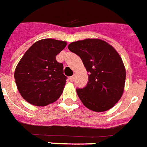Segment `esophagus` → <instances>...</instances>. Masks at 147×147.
<instances>
[{
	"label": "esophagus",
	"mask_w": 147,
	"mask_h": 147,
	"mask_svg": "<svg viewBox=\"0 0 147 147\" xmlns=\"http://www.w3.org/2000/svg\"><path fill=\"white\" fill-rule=\"evenodd\" d=\"M74 78H75L74 76H71V77L69 78V81H70V82H74Z\"/></svg>",
	"instance_id": "34e87169"
}]
</instances>
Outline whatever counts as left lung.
Returning <instances> with one entry per match:
<instances>
[{"label": "left lung", "instance_id": "8db88e82", "mask_svg": "<svg viewBox=\"0 0 147 147\" xmlns=\"http://www.w3.org/2000/svg\"><path fill=\"white\" fill-rule=\"evenodd\" d=\"M68 48L81 58L88 73L87 85L77 89L83 105L97 112L112 109L124 90L126 69L120 55L100 38L73 42Z\"/></svg>", "mask_w": 147, "mask_h": 147}]
</instances>
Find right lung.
Returning a JSON list of instances; mask_svg holds the SVG:
<instances>
[{
  "label": "right lung",
  "instance_id": "1",
  "mask_svg": "<svg viewBox=\"0 0 147 147\" xmlns=\"http://www.w3.org/2000/svg\"><path fill=\"white\" fill-rule=\"evenodd\" d=\"M67 42L54 38L35 42L20 60L14 73L16 84L22 97L31 105L46 106L62 95L66 82L63 64L56 55Z\"/></svg>",
  "mask_w": 147,
  "mask_h": 147
}]
</instances>
